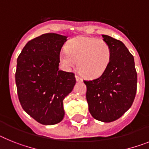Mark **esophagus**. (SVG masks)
<instances>
[{"label":"esophagus","instance_id":"esophagus-1","mask_svg":"<svg viewBox=\"0 0 149 149\" xmlns=\"http://www.w3.org/2000/svg\"><path fill=\"white\" fill-rule=\"evenodd\" d=\"M75 78H76V81H77V82H81L82 81V78L80 76L78 75H75Z\"/></svg>","mask_w":149,"mask_h":149}]
</instances>
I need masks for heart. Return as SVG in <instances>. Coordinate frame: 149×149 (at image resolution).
<instances>
[{"label": "heart", "mask_w": 149, "mask_h": 149, "mask_svg": "<svg viewBox=\"0 0 149 149\" xmlns=\"http://www.w3.org/2000/svg\"><path fill=\"white\" fill-rule=\"evenodd\" d=\"M111 59V49L104 39L79 36L66 45L60 54V61L67 68L75 66L84 77L97 78L105 72Z\"/></svg>", "instance_id": "1"}]
</instances>
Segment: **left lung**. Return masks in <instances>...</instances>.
I'll use <instances>...</instances> for the list:
<instances>
[{
  "label": "left lung",
  "instance_id": "1",
  "mask_svg": "<svg viewBox=\"0 0 149 149\" xmlns=\"http://www.w3.org/2000/svg\"><path fill=\"white\" fill-rule=\"evenodd\" d=\"M111 49L109 66L101 76L84 81L91 116L110 123L121 117L132 106L137 89V72L132 55L121 41L102 35Z\"/></svg>",
  "mask_w": 149,
  "mask_h": 149
}]
</instances>
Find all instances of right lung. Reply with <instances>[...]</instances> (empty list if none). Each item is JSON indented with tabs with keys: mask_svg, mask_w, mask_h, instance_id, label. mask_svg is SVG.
Returning <instances> with one entry per match:
<instances>
[{
	"mask_svg": "<svg viewBox=\"0 0 149 149\" xmlns=\"http://www.w3.org/2000/svg\"><path fill=\"white\" fill-rule=\"evenodd\" d=\"M67 36L45 33L26 44L17 58V94L24 111L42 125L63 120V100L76 83L74 74L59 71V56Z\"/></svg>",
	"mask_w": 149,
	"mask_h": 149,
	"instance_id": "right-lung-1",
	"label": "right lung"
}]
</instances>
